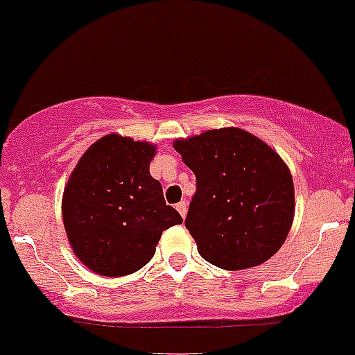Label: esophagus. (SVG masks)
<instances>
[{
    "label": "esophagus",
    "mask_w": 355,
    "mask_h": 355,
    "mask_svg": "<svg viewBox=\"0 0 355 355\" xmlns=\"http://www.w3.org/2000/svg\"><path fill=\"white\" fill-rule=\"evenodd\" d=\"M175 209H178V211H180V214L184 218V216H187V212H188V204L184 200H181L180 204H175Z\"/></svg>",
    "instance_id": "1"
}]
</instances>
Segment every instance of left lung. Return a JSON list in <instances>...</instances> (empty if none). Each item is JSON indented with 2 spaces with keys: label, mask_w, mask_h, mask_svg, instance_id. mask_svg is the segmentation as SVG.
<instances>
[{
  "label": "left lung",
  "mask_w": 355,
  "mask_h": 355,
  "mask_svg": "<svg viewBox=\"0 0 355 355\" xmlns=\"http://www.w3.org/2000/svg\"><path fill=\"white\" fill-rule=\"evenodd\" d=\"M174 148L197 180L184 225L202 258L225 270L272 258L295 216L293 178L281 157L241 129L207 130Z\"/></svg>",
  "instance_id": "1"
}]
</instances>
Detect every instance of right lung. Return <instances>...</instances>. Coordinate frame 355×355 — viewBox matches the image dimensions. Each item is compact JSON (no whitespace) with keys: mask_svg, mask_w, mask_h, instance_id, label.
<instances>
[{"mask_svg":"<svg viewBox=\"0 0 355 355\" xmlns=\"http://www.w3.org/2000/svg\"><path fill=\"white\" fill-rule=\"evenodd\" d=\"M155 146L110 134L74 167L62 218L74 254L92 272L129 275L155 254L162 232L183 223L150 174Z\"/></svg>","mask_w":355,"mask_h":355,"instance_id":"add662e5","label":"right lung"}]
</instances>
